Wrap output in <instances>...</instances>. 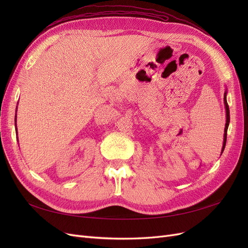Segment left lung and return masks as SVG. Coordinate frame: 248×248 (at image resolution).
I'll list each match as a JSON object with an SVG mask.
<instances>
[{"instance_id":"left-lung-1","label":"left lung","mask_w":248,"mask_h":248,"mask_svg":"<svg viewBox=\"0 0 248 248\" xmlns=\"http://www.w3.org/2000/svg\"><path fill=\"white\" fill-rule=\"evenodd\" d=\"M227 90L224 92V96H223V102H224V108H226V126H224V133H223V144H222V149H221V154L224 150V147H226V142H227V132H228V127L230 124V109H229V106L227 102Z\"/></svg>"}]
</instances>
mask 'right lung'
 I'll return each instance as SVG.
<instances>
[{"mask_svg":"<svg viewBox=\"0 0 248 248\" xmlns=\"http://www.w3.org/2000/svg\"><path fill=\"white\" fill-rule=\"evenodd\" d=\"M16 133H17V128H16Z\"/></svg>","mask_w":248,"mask_h":248,"instance_id":"1","label":"right lung"}]
</instances>
